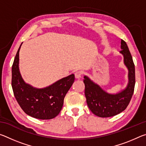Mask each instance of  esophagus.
I'll list each match as a JSON object with an SVG mask.
<instances>
[{
	"label": "esophagus",
	"mask_w": 146,
	"mask_h": 146,
	"mask_svg": "<svg viewBox=\"0 0 146 146\" xmlns=\"http://www.w3.org/2000/svg\"><path fill=\"white\" fill-rule=\"evenodd\" d=\"M82 73L81 72V71H76V72L75 73V78H77V79L80 78H81V76H82Z\"/></svg>",
	"instance_id": "34e87169"
}]
</instances>
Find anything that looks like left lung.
Listing matches in <instances>:
<instances>
[{
	"label": "left lung",
	"instance_id": "obj_1",
	"mask_svg": "<svg viewBox=\"0 0 146 146\" xmlns=\"http://www.w3.org/2000/svg\"><path fill=\"white\" fill-rule=\"evenodd\" d=\"M120 53L123 56V63L128 70V83L124 90L115 94L109 93L85 75V96L91 111L99 117H113L127 107L134 92L135 69L132 56L126 42L121 40Z\"/></svg>",
	"mask_w": 146,
	"mask_h": 146
}]
</instances>
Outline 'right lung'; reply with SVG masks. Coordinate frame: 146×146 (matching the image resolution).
<instances>
[{
	"label": "right lung",
	"instance_id": "add662e5",
	"mask_svg": "<svg viewBox=\"0 0 146 146\" xmlns=\"http://www.w3.org/2000/svg\"><path fill=\"white\" fill-rule=\"evenodd\" d=\"M12 66L11 86L17 102L31 117L49 120L56 117L63 106L64 97L75 80L74 74L56 81L44 88H36L26 83L19 70V51Z\"/></svg>",
	"mask_w": 146,
	"mask_h": 146
}]
</instances>
